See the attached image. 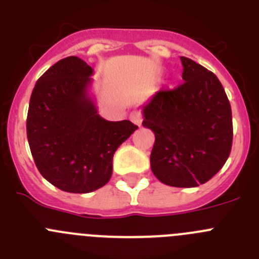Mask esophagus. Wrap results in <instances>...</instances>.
Returning a JSON list of instances; mask_svg holds the SVG:
<instances>
[{"label":"esophagus","instance_id":"obj_1","mask_svg":"<svg viewBox=\"0 0 259 259\" xmlns=\"http://www.w3.org/2000/svg\"><path fill=\"white\" fill-rule=\"evenodd\" d=\"M130 119L132 120V123H135V124L139 125V127L143 124V116H141L140 111H132L131 115H130Z\"/></svg>","mask_w":259,"mask_h":259}]
</instances>
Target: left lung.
<instances>
[{"label": "left lung", "instance_id": "8db88e82", "mask_svg": "<svg viewBox=\"0 0 259 259\" xmlns=\"http://www.w3.org/2000/svg\"><path fill=\"white\" fill-rule=\"evenodd\" d=\"M184 83L159 91L143 106V125L154 132L150 167L158 180L179 188L205 184L232 148V111L211 71L180 57Z\"/></svg>", "mask_w": 259, "mask_h": 259}]
</instances>
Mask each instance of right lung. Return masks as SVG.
I'll return each mask as SVG.
<instances>
[{
	"label": "right lung",
	"instance_id": "add662e5",
	"mask_svg": "<svg viewBox=\"0 0 259 259\" xmlns=\"http://www.w3.org/2000/svg\"><path fill=\"white\" fill-rule=\"evenodd\" d=\"M93 68L79 57L53 65L32 91L27 137L45 179L70 193H89L106 184L113 157L137 130L130 120L100 116L89 95Z\"/></svg>",
	"mask_w": 259,
	"mask_h": 259
}]
</instances>
